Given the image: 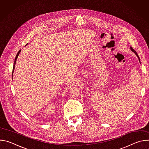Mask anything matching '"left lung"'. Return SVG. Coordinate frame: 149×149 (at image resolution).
Returning a JSON list of instances; mask_svg holds the SVG:
<instances>
[{"label": "left lung", "mask_w": 149, "mask_h": 149, "mask_svg": "<svg viewBox=\"0 0 149 149\" xmlns=\"http://www.w3.org/2000/svg\"><path fill=\"white\" fill-rule=\"evenodd\" d=\"M130 49H131V51H132V52H134V53L136 54V56L138 57V58H139V61H140V58H139V56H138V55H137V52H136V51H134V50L133 49V48H132V47H130Z\"/></svg>", "instance_id": "left-lung-1"}]
</instances>
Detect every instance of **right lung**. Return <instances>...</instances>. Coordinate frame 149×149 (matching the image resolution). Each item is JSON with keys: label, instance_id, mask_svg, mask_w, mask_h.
<instances>
[{"label": "right lung", "instance_id": "1", "mask_svg": "<svg viewBox=\"0 0 149 149\" xmlns=\"http://www.w3.org/2000/svg\"><path fill=\"white\" fill-rule=\"evenodd\" d=\"M20 51H21V50H20V51L17 52V55H16V57H15V61H14V63H13V71H12V77H13V74L14 70H15V64H16V59H17V57H18V56H19V54H20Z\"/></svg>", "mask_w": 149, "mask_h": 149}]
</instances>
